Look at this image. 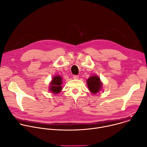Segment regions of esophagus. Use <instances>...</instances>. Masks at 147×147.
I'll list each match as a JSON object with an SVG mask.
<instances>
[{
    "label": "esophagus",
    "mask_w": 147,
    "mask_h": 147,
    "mask_svg": "<svg viewBox=\"0 0 147 147\" xmlns=\"http://www.w3.org/2000/svg\"><path fill=\"white\" fill-rule=\"evenodd\" d=\"M78 77H79V76H78V75H74L73 77V78L74 79H78Z\"/></svg>",
    "instance_id": "esophagus-1"
}]
</instances>
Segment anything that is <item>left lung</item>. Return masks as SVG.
Here are the masks:
<instances>
[{
	"label": "left lung",
	"instance_id": "left-lung-1",
	"mask_svg": "<svg viewBox=\"0 0 147 147\" xmlns=\"http://www.w3.org/2000/svg\"><path fill=\"white\" fill-rule=\"evenodd\" d=\"M90 91L93 94H96L100 90L102 84L99 77L94 76L90 77L87 81Z\"/></svg>",
	"mask_w": 147,
	"mask_h": 147
}]
</instances>
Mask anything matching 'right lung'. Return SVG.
Instances as JSON below:
<instances>
[{
  "label": "right lung",
  "mask_w": 147,
  "mask_h": 147,
  "mask_svg": "<svg viewBox=\"0 0 147 147\" xmlns=\"http://www.w3.org/2000/svg\"><path fill=\"white\" fill-rule=\"evenodd\" d=\"M62 78L60 76L54 77L51 82L50 91L54 94L59 93L62 89L61 84L62 83Z\"/></svg>",
  "instance_id": "obj_1"
}]
</instances>
